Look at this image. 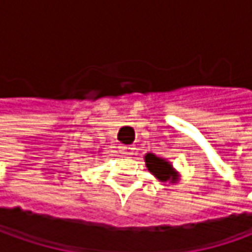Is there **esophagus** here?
I'll list each match as a JSON object with an SVG mask.
<instances>
[{
  "label": "esophagus",
  "mask_w": 252,
  "mask_h": 252,
  "mask_svg": "<svg viewBox=\"0 0 252 252\" xmlns=\"http://www.w3.org/2000/svg\"><path fill=\"white\" fill-rule=\"evenodd\" d=\"M134 151L135 148L131 146V145H123V146H120V152L123 153V155H126V156H131L134 153Z\"/></svg>",
  "instance_id": "34e87169"
}]
</instances>
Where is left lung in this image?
<instances>
[{
    "mask_svg": "<svg viewBox=\"0 0 252 252\" xmlns=\"http://www.w3.org/2000/svg\"><path fill=\"white\" fill-rule=\"evenodd\" d=\"M145 163H146L148 170L159 181H163V183H166V181L174 183V181L178 180V173L173 169L171 163L166 160V159L159 158V156H156L153 153H146L145 155Z\"/></svg>",
    "mask_w": 252,
    "mask_h": 252,
    "instance_id": "obj_1",
    "label": "left lung"
}]
</instances>
